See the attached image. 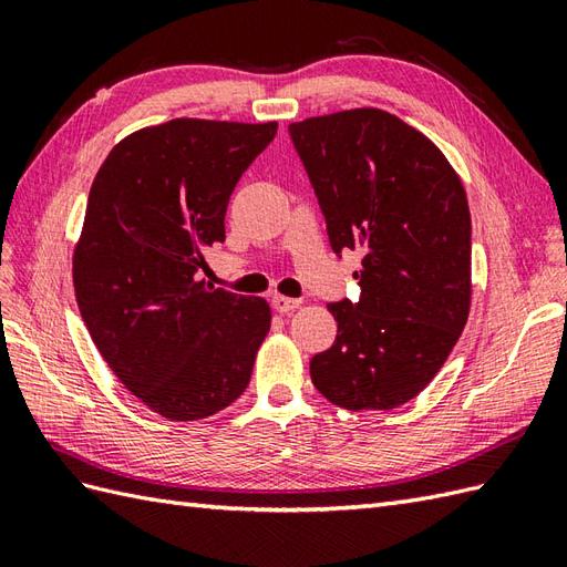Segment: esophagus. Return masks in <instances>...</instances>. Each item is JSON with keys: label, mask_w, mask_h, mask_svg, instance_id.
Segmentation results:
<instances>
[{"label": "esophagus", "mask_w": 567, "mask_h": 567, "mask_svg": "<svg viewBox=\"0 0 567 567\" xmlns=\"http://www.w3.org/2000/svg\"><path fill=\"white\" fill-rule=\"evenodd\" d=\"M270 303H272V309L278 311V313H289V311H295V309H299V299H292V297H282V295H272V299H270Z\"/></svg>", "instance_id": "34e87169"}]
</instances>
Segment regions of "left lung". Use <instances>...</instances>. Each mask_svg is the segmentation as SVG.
Returning a JSON list of instances; mask_svg holds the SVG:
<instances>
[{
  "label": "left lung",
  "instance_id": "8db88e82",
  "mask_svg": "<svg viewBox=\"0 0 567 567\" xmlns=\"http://www.w3.org/2000/svg\"><path fill=\"white\" fill-rule=\"evenodd\" d=\"M336 254L361 251L357 301L311 381L342 410H395L433 381L472 301L467 194L439 145L375 107L289 124Z\"/></svg>",
  "mask_w": 567,
  "mask_h": 567
}]
</instances>
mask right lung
<instances>
[{
	"mask_svg": "<svg viewBox=\"0 0 567 567\" xmlns=\"http://www.w3.org/2000/svg\"><path fill=\"white\" fill-rule=\"evenodd\" d=\"M278 122L172 120L110 151L74 246L91 338L126 390L169 422L229 408L249 385L270 307L198 280L225 241L231 192Z\"/></svg>",
	"mask_w": 567,
	"mask_h": 567,
	"instance_id": "obj_1",
	"label": "right lung"
}]
</instances>
